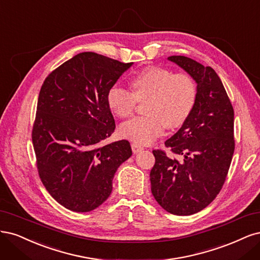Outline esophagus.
Returning a JSON list of instances; mask_svg holds the SVG:
<instances>
[{
    "label": "esophagus",
    "instance_id": "obj_1",
    "mask_svg": "<svg viewBox=\"0 0 260 260\" xmlns=\"http://www.w3.org/2000/svg\"><path fill=\"white\" fill-rule=\"evenodd\" d=\"M132 150H133L134 153H138V152L142 151V150H144V148H142L140 145L136 144V142H133V144H132Z\"/></svg>",
    "mask_w": 260,
    "mask_h": 260
}]
</instances>
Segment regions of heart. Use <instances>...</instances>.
<instances>
[{
	"instance_id": "heart-1",
	"label": "heart",
	"mask_w": 260,
	"mask_h": 260,
	"mask_svg": "<svg viewBox=\"0 0 260 260\" xmlns=\"http://www.w3.org/2000/svg\"><path fill=\"white\" fill-rule=\"evenodd\" d=\"M133 91L120 85L108 90L111 111L126 118L137 102L148 99L145 116H137L121 125V135L139 145H149L167 128L179 127L187 121L197 102V85L190 75L175 73L162 67H148L132 80Z\"/></svg>"
}]
</instances>
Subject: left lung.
Segmentation results:
<instances>
[{"instance_id":"8db88e82","label":"left lung","mask_w":260,"mask_h":260,"mask_svg":"<svg viewBox=\"0 0 260 260\" xmlns=\"http://www.w3.org/2000/svg\"><path fill=\"white\" fill-rule=\"evenodd\" d=\"M167 59L197 83V102L180 129L165 141L174 155L153 150L151 192L166 212L187 216L202 211L221 190L234 152V111L218 74L185 56Z\"/></svg>"}]
</instances>
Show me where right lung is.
<instances>
[{"label": "right lung", "instance_id": "right-lung-1", "mask_svg": "<svg viewBox=\"0 0 260 260\" xmlns=\"http://www.w3.org/2000/svg\"><path fill=\"white\" fill-rule=\"evenodd\" d=\"M132 64L80 53L49 73L41 87L32 128L38 172L48 193L70 211L102 205L116 170L132 155L127 140L102 145L115 128L108 90Z\"/></svg>", "mask_w": 260, "mask_h": 260}]
</instances>
